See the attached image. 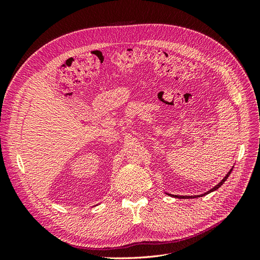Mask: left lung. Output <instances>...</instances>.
<instances>
[{"mask_svg":"<svg viewBox=\"0 0 260 260\" xmlns=\"http://www.w3.org/2000/svg\"><path fill=\"white\" fill-rule=\"evenodd\" d=\"M231 171H232V169H231L229 172H228V175H226V176H225L221 181H220V182H219L215 187H212L211 190H209V191H208V192H206V193H204V194H202V195H198V196H196V195H195V196H179V195H176L175 198H178V199H190V198H193V199H194V198H200V196L206 195V194H208V193H210V192H214V191H216V190H217V188H219L220 186H221V185L224 183V181H225L228 178H229V176H230V174H231Z\"/></svg>","mask_w":260,"mask_h":260,"instance_id":"obj_1","label":"left lung"}]
</instances>
